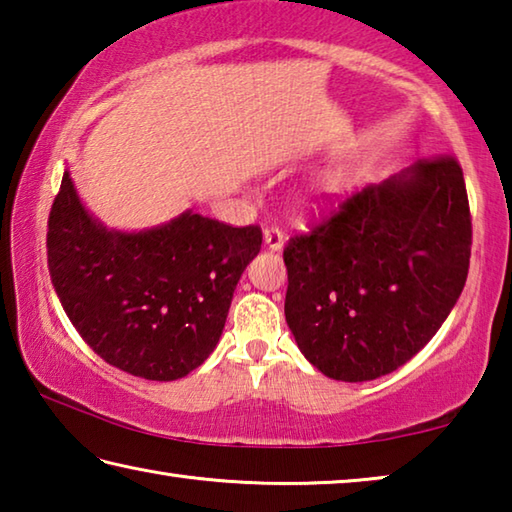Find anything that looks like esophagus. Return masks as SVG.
Segmentation results:
<instances>
[{
  "label": "esophagus",
  "instance_id": "obj_1",
  "mask_svg": "<svg viewBox=\"0 0 512 512\" xmlns=\"http://www.w3.org/2000/svg\"><path fill=\"white\" fill-rule=\"evenodd\" d=\"M264 244L268 250H282L284 246V232L280 228H266L264 230Z\"/></svg>",
  "mask_w": 512,
  "mask_h": 512
}]
</instances>
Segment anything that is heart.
Instances as JSON below:
<instances>
[{
    "label": "heart",
    "instance_id": "1",
    "mask_svg": "<svg viewBox=\"0 0 512 512\" xmlns=\"http://www.w3.org/2000/svg\"><path fill=\"white\" fill-rule=\"evenodd\" d=\"M336 192H339V187H336L332 180H323V183L316 185L314 189H311V192L302 196V205H305V207H320V205H325L329 198H334Z\"/></svg>",
    "mask_w": 512,
    "mask_h": 512
}]
</instances>
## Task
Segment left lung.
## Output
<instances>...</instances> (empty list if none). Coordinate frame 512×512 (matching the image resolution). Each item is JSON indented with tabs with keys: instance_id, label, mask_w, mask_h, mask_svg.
I'll return each instance as SVG.
<instances>
[{
	"instance_id": "8db88e82",
	"label": "left lung",
	"mask_w": 512,
	"mask_h": 512,
	"mask_svg": "<svg viewBox=\"0 0 512 512\" xmlns=\"http://www.w3.org/2000/svg\"><path fill=\"white\" fill-rule=\"evenodd\" d=\"M472 219L452 155L418 160L284 248V316L305 359L370 381L427 345L465 287Z\"/></svg>"
}]
</instances>
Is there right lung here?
<instances>
[{
  "label": "right lung",
  "instance_id": "right-lung-1",
  "mask_svg": "<svg viewBox=\"0 0 512 512\" xmlns=\"http://www.w3.org/2000/svg\"><path fill=\"white\" fill-rule=\"evenodd\" d=\"M259 248L257 225L192 210L151 230H108L69 171L49 214L47 264L67 318L103 361L153 381L185 377L210 357Z\"/></svg>",
  "mask_w": 512,
  "mask_h": 512
}]
</instances>
